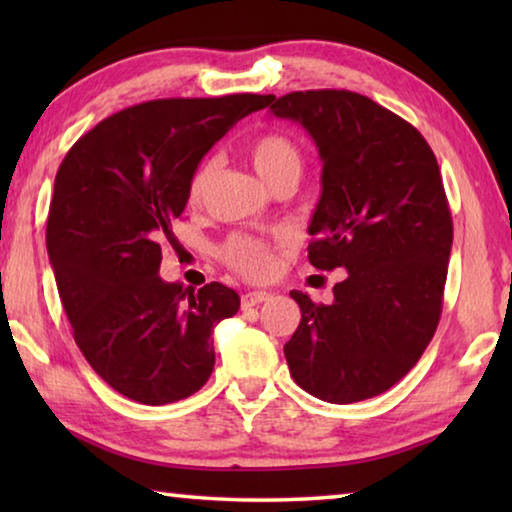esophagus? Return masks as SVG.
<instances>
[{"label": "esophagus", "mask_w": 512, "mask_h": 512, "mask_svg": "<svg viewBox=\"0 0 512 512\" xmlns=\"http://www.w3.org/2000/svg\"><path fill=\"white\" fill-rule=\"evenodd\" d=\"M268 298H271V293H266V291H248L241 296V307L250 309L255 305H262V302H266Z\"/></svg>", "instance_id": "34e87169"}]
</instances>
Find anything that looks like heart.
Returning <instances> with one entry per match:
<instances>
[{
	"label": "heart",
	"instance_id": "obj_1",
	"mask_svg": "<svg viewBox=\"0 0 512 512\" xmlns=\"http://www.w3.org/2000/svg\"><path fill=\"white\" fill-rule=\"evenodd\" d=\"M248 155L253 160V167L262 176L264 183L271 187L280 185L282 180H298L302 171V153L291 135L280 131H266L253 137L248 144ZM214 164L201 162L189 176L187 183V203L196 205L205 196V189L210 185ZM219 255L232 271L248 277V280H264L273 273L275 266V246L271 241L259 239L253 235L228 237L219 248Z\"/></svg>",
	"mask_w": 512,
	"mask_h": 512
}]
</instances>
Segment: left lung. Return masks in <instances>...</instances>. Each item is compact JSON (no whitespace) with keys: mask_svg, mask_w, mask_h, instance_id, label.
I'll return each instance as SVG.
<instances>
[{"mask_svg":"<svg viewBox=\"0 0 512 512\" xmlns=\"http://www.w3.org/2000/svg\"><path fill=\"white\" fill-rule=\"evenodd\" d=\"M271 112L305 126L323 160L309 262L348 268L332 305L291 291L302 318L284 357L318 400H368L418 363L443 314L454 225L436 155L409 121L350 90L289 92Z\"/></svg>","mask_w":512,"mask_h":512,"instance_id":"obj_1","label":"left lung"}]
</instances>
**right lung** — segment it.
Segmentation results:
<instances>
[{"label": "right lung", "mask_w": 512, "mask_h": 512, "mask_svg": "<svg viewBox=\"0 0 512 512\" xmlns=\"http://www.w3.org/2000/svg\"><path fill=\"white\" fill-rule=\"evenodd\" d=\"M271 99L137 103L99 121L60 164L47 219L56 287L83 357L128 400H185L212 375V329L237 314L239 296L219 282H164L160 241H171L203 155Z\"/></svg>", "instance_id": "right-lung-1"}]
</instances>
